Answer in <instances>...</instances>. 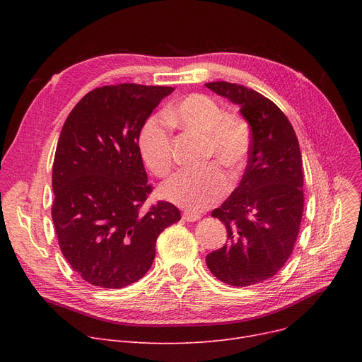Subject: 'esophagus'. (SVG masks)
Returning a JSON list of instances; mask_svg holds the SVG:
<instances>
[{
	"label": "esophagus",
	"instance_id": "34e87169",
	"mask_svg": "<svg viewBox=\"0 0 362 362\" xmlns=\"http://www.w3.org/2000/svg\"><path fill=\"white\" fill-rule=\"evenodd\" d=\"M182 217H183V220H186V221H197L201 216L197 214V213H192V211H185V213L182 214Z\"/></svg>",
	"mask_w": 362,
	"mask_h": 362
}]
</instances>
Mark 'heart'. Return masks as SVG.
<instances>
[{
	"label": "heart",
	"instance_id": "b5f03b06",
	"mask_svg": "<svg viewBox=\"0 0 362 362\" xmlns=\"http://www.w3.org/2000/svg\"><path fill=\"white\" fill-rule=\"evenodd\" d=\"M170 123L186 130L202 133V160L214 158L235 179L248 160L252 129L238 112L224 108L204 93H191L177 101L167 112ZM138 146L146 167L158 177H165L173 167L171 133L167 124L148 117L138 136ZM227 191V179L216 164L197 170L179 171L160 187V197L189 210L201 211L218 202Z\"/></svg>",
	"mask_w": 362,
	"mask_h": 362
}]
</instances>
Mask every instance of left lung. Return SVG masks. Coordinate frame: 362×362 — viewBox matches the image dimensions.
<instances>
[{
  "label": "left lung",
  "mask_w": 362,
  "mask_h": 362,
  "mask_svg": "<svg viewBox=\"0 0 362 362\" xmlns=\"http://www.w3.org/2000/svg\"><path fill=\"white\" fill-rule=\"evenodd\" d=\"M205 86L239 104L252 129L243 177L211 214L224 223L227 242L205 258L218 280L245 288L276 276L293 251L303 211L300 149L291 122L272 100L238 83Z\"/></svg>",
  "instance_id": "left-lung-1"
}]
</instances>
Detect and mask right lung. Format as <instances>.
Segmentation results:
<instances>
[{
    "label": "right lung",
    "instance_id": "1",
    "mask_svg": "<svg viewBox=\"0 0 362 362\" xmlns=\"http://www.w3.org/2000/svg\"><path fill=\"white\" fill-rule=\"evenodd\" d=\"M170 86L107 85L88 92L62 129L52 164L51 216L62 254L92 286L122 289L156 258L160 233L180 220L177 206L152 192L139 130Z\"/></svg>",
    "mask_w": 362,
    "mask_h": 362
}]
</instances>
